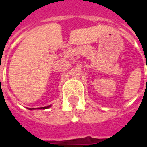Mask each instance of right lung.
I'll return each instance as SVG.
<instances>
[{
	"instance_id": "add662e5",
	"label": "right lung",
	"mask_w": 147,
	"mask_h": 147,
	"mask_svg": "<svg viewBox=\"0 0 147 147\" xmlns=\"http://www.w3.org/2000/svg\"><path fill=\"white\" fill-rule=\"evenodd\" d=\"M49 107H51V105H47V106H45V107H40V108H37L38 109H49ZM36 108H28V109L30 110H33V109H37Z\"/></svg>"
}]
</instances>
